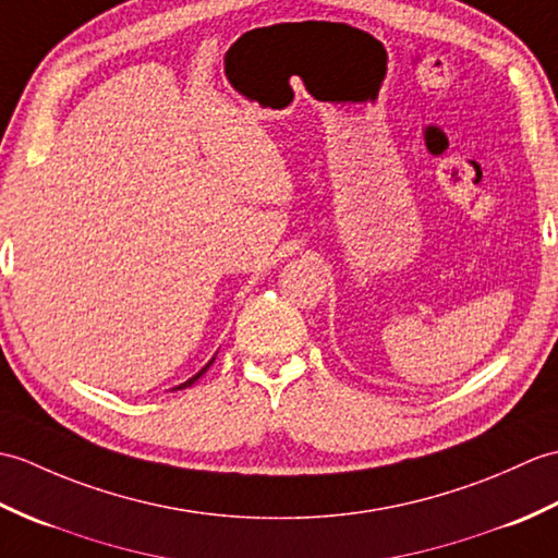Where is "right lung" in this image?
Instances as JSON below:
<instances>
[{"mask_svg": "<svg viewBox=\"0 0 558 558\" xmlns=\"http://www.w3.org/2000/svg\"><path fill=\"white\" fill-rule=\"evenodd\" d=\"M213 363H215V357H213V361H209V363H207V365H205V367L201 369V373H195V375H193L191 379H185L183 384H179V387H174V389H185V387H191V384H195L197 379H201V377H203V375L207 373V369H209V365H213Z\"/></svg>", "mask_w": 558, "mask_h": 558, "instance_id": "right-lung-1", "label": "right lung"}]
</instances>
